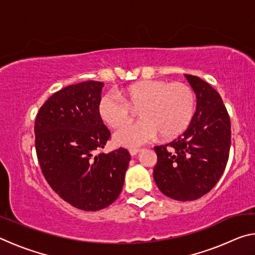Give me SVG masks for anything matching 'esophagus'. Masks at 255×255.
I'll return each mask as SVG.
<instances>
[{"label":"esophagus","mask_w":255,"mask_h":255,"mask_svg":"<svg viewBox=\"0 0 255 255\" xmlns=\"http://www.w3.org/2000/svg\"><path fill=\"white\" fill-rule=\"evenodd\" d=\"M139 152H140L139 148H131V149H129V153H130L131 156H135V155H137Z\"/></svg>","instance_id":"obj_1"}]
</instances>
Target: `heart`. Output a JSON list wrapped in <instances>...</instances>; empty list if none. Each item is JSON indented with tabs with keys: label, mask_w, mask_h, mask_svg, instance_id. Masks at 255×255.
<instances>
[{
	"label": "heart",
	"mask_w": 255,
	"mask_h": 255,
	"mask_svg": "<svg viewBox=\"0 0 255 255\" xmlns=\"http://www.w3.org/2000/svg\"><path fill=\"white\" fill-rule=\"evenodd\" d=\"M122 98L107 93L99 103V114L110 127L120 128L131 122L132 109L141 120L116 132L115 141L137 147L154 139L174 138L188 128L193 117L196 96L191 86L165 80H144L124 90Z\"/></svg>",
	"instance_id": "heart-1"
}]
</instances>
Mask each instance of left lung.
I'll list each match as a JSON object with an SVG mask.
<instances>
[{"label":"left lung","mask_w":255,"mask_h":255,"mask_svg":"<svg viewBox=\"0 0 255 255\" xmlns=\"http://www.w3.org/2000/svg\"><path fill=\"white\" fill-rule=\"evenodd\" d=\"M196 93V112L183 133L155 146V183L166 197L191 201L213 189L224 173L231 148V119L219 93L198 76L185 74Z\"/></svg>","instance_id":"obj_1"}]
</instances>
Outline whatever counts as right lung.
<instances>
[{
  "label": "right lung",
  "mask_w": 255,
  "mask_h": 255,
  "mask_svg": "<svg viewBox=\"0 0 255 255\" xmlns=\"http://www.w3.org/2000/svg\"><path fill=\"white\" fill-rule=\"evenodd\" d=\"M102 88V82L86 81L59 90L34 123L37 157L47 182L63 200L85 211L117 199L130 161L126 148L99 152L110 138L99 114Z\"/></svg>",
  "instance_id": "obj_1"
}]
</instances>
